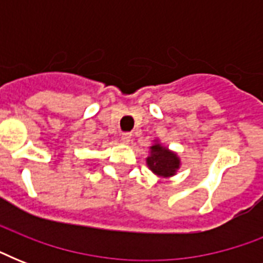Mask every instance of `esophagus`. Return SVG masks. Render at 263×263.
<instances>
[{"label": "esophagus", "mask_w": 263, "mask_h": 263, "mask_svg": "<svg viewBox=\"0 0 263 263\" xmlns=\"http://www.w3.org/2000/svg\"><path fill=\"white\" fill-rule=\"evenodd\" d=\"M132 139V134H129V132H124V134H121V140H123L124 143H129Z\"/></svg>", "instance_id": "esophagus-1"}]
</instances>
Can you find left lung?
<instances>
[{
  "mask_svg": "<svg viewBox=\"0 0 263 263\" xmlns=\"http://www.w3.org/2000/svg\"><path fill=\"white\" fill-rule=\"evenodd\" d=\"M146 164L154 175L164 179L175 176L181 165L179 156L162 146L158 140H154V143L150 146V154L146 158Z\"/></svg>",
  "mask_w": 263,
  "mask_h": 263,
  "instance_id": "8db88e82",
  "label": "left lung"
}]
</instances>
